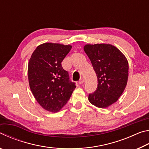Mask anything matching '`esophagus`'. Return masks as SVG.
<instances>
[{
  "instance_id": "34e87169",
  "label": "esophagus",
  "mask_w": 149,
  "mask_h": 149,
  "mask_svg": "<svg viewBox=\"0 0 149 149\" xmlns=\"http://www.w3.org/2000/svg\"><path fill=\"white\" fill-rule=\"evenodd\" d=\"M84 82H85V80H84V78H81V79L79 81V84H83Z\"/></svg>"
}]
</instances>
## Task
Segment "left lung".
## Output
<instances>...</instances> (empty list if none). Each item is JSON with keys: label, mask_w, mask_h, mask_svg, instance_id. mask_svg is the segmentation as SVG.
<instances>
[{"label": "left lung", "mask_w": 149, "mask_h": 149, "mask_svg": "<svg viewBox=\"0 0 149 149\" xmlns=\"http://www.w3.org/2000/svg\"><path fill=\"white\" fill-rule=\"evenodd\" d=\"M84 51L97 74L98 87L89 101L100 108H108L119 99L127 84L129 65L125 55L111 44H87Z\"/></svg>", "instance_id": "obj_1"}]
</instances>
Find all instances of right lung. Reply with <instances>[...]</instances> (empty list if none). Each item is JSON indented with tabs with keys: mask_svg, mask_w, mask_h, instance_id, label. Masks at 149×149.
Masks as SVG:
<instances>
[{
	"mask_svg": "<svg viewBox=\"0 0 149 149\" xmlns=\"http://www.w3.org/2000/svg\"><path fill=\"white\" fill-rule=\"evenodd\" d=\"M72 45L45 42L39 45L29 58L27 75L30 89L41 107L49 112H59L75 89L61 62Z\"/></svg>",
	"mask_w": 149,
	"mask_h": 149,
	"instance_id": "1",
	"label": "right lung"
}]
</instances>
